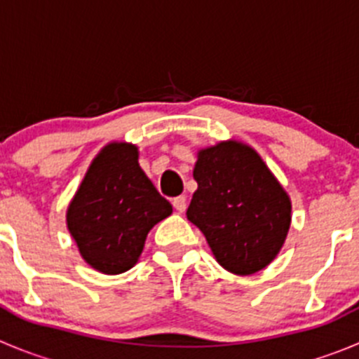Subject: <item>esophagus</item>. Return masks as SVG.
Here are the masks:
<instances>
[{
	"label": "esophagus",
	"instance_id": "34e87169",
	"mask_svg": "<svg viewBox=\"0 0 359 359\" xmlns=\"http://www.w3.org/2000/svg\"><path fill=\"white\" fill-rule=\"evenodd\" d=\"M172 206H174V210L180 211V213H183V211L187 210V197L185 196L174 197V199H172Z\"/></svg>",
	"mask_w": 359,
	"mask_h": 359
}]
</instances>
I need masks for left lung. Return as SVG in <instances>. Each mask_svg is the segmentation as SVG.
<instances>
[{"mask_svg":"<svg viewBox=\"0 0 359 359\" xmlns=\"http://www.w3.org/2000/svg\"><path fill=\"white\" fill-rule=\"evenodd\" d=\"M197 190L187 218L203 231L215 259L234 275L261 271L291 227V199L259 153L224 141L197 153Z\"/></svg>","mask_w":359,"mask_h":359,"instance_id":"left-lung-1","label":"left lung"}]
</instances>
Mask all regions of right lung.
Returning a JSON list of instances; mask_svg holds the SVG:
<instances>
[{
	"mask_svg": "<svg viewBox=\"0 0 359 359\" xmlns=\"http://www.w3.org/2000/svg\"><path fill=\"white\" fill-rule=\"evenodd\" d=\"M170 213V203L139 165L137 146L111 142L75 192L67 225L91 268L119 275L137 262L153 225Z\"/></svg>",
	"mask_w": 359,
	"mask_h": 359,
	"instance_id": "obj_1",
	"label": "right lung"
}]
</instances>
